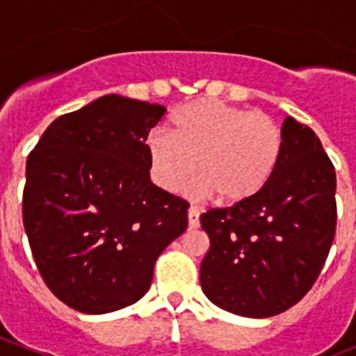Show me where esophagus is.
Returning <instances> with one entry per match:
<instances>
[{"instance_id": "obj_1", "label": "esophagus", "mask_w": 356, "mask_h": 356, "mask_svg": "<svg viewBox=\"0 0 356 356\" xmlns=\"http://www.w3.org/2000/svg\"><path fill=\"white\" fill-rule=\"evenodd\" d=\"M187 216H188V228H197V226H200V209H197V207H191Z\"/></svg>"}]
</instances>
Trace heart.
I'll return each instance as SVG.
<instances>
[{
  "label": "heart",
  "mask_w": 356,
  "mask_h": 356,
  "mask_svg": "<svg viewBox=\"0 0 356 356\" xmlns=\"http://www.w3.org/2000/svg\"><path fill=\"white\" fill-rule=\"evenodd\" d=\"M284 137L271 115L201 97L169 118V135L147 140L151 172L169 193H184L194 176L221 203H242L271 180Z\"/></svg>",
  "instance_id": "heart-1"
}]
</instances>
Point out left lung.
<instances>
[{
	"mask_svg": "<svg viewBox=\"0 0 356 356\" xmlns=\"http://www.w3.org/2000/svg\"><path fill=\"white\" fill-rule=\"evenodd\" d=\"M282 155L259 194L201 213L210 250L201 262L205 296L226 312L271 317L310 291L337 225L335 169L319 137L287 118Z\"/></svg>",
	"mask_w": 356,
	"mask_h": 356,
	"instance_id": "obj_1",
	"label": "left lung"
}]
</instances>
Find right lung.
<instances>
[{"label":"right lung","instance_id":"1","mask_svg":"<svg viewBox=\"0 0 356 356\" xmlns=\"http://www.w3.org/2000/svg\"><path fill=\"white\" fill-rule=\"evenodd\" d=\"M165 106L106 94L60 115L28 155L23 222L49 291L81 314L147 292L159 254L187 229L185 200L149 178L147 135Z\"/></svg>","mask_w":356,"mask_h":356}]
</instances>
